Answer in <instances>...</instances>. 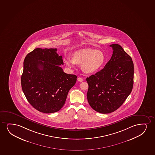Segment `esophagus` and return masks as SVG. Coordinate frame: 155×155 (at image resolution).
Wrapping results in <instances>:
<instances>
[{
	"label": "esophagus",
	"mask_w": 155,
	"mask_h": 155,
	"mask_svg": "<svg viewBox=\"0 0 155 155\" xmlns=\"http://www.w3.org/2000/svg\"><path fill=\"white\" fill-rule=\"evenodd\" d=\"M77 81H79V82H82V81H83L84 80H83V79L82 78H81V77H78V79H77Z\"/></svg>",
	"instance_id": "34e87169"
}]
</instances>
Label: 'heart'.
Segmentation results:
<instances>
[{
  "label": "heart",
  "mask_w": 155,
  "mask_h": 155,
  "mask_svg": "<svg viewBox=\"0 0 155 155\" xmlns=\"http://www.w3.org/2000/svg\"><path fill=\"white\" fill-rule=\"evenodd\" d=\"M105 62L103 52L93 49H85L75 53L74 58H66L65 62L68 66L74 68L76 63L83 64L82 69L87 74H94L98 71Z\"/></svg>",
  "instance_id": "b5f03b06"
}]
</instances>
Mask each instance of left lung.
<instances>
[{"mask_svg": "<svg viewBox=\"0 0 155 155\" xmlns=\"http://www.w3.org/2000/svg\"><path fill=\"white\" fill-rule=\"evenodd\" d=\"M112 56L104 68L86 78L87 100L98 113L109 114L123 105L133 89L134 67L132 59L118 44H112Z\"/></svg>", "mask_w": 155, "mask_h": 155, "instance_id": "obj_1", "label": "left lung"}]
</instances>
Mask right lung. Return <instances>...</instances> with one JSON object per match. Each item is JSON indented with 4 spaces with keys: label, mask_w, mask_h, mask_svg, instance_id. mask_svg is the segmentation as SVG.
<instances>
[{
    "label": "right lung",
    "mask_w": 155,
    "mask_h": 155,
    "mask_svg": "<svg viewBox=\"0 0 155 155\" xmlns=\"http://www.w3.org/2000/svg\"><path fill=\"white\" fill-rule=\"evenodd\" d=\"M56 48L35 49L27 54L21 77L22 91L28 102L41 113L61 110L77 77L64 72L62 56Z\"/></svg>",
    "instance_id": "1"
}]
</instances>
